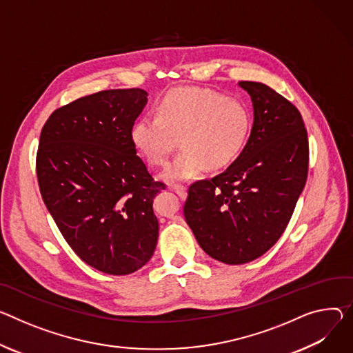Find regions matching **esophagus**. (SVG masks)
<instances>
[{
  "label": "esophagus",
  "instance_id": "1",
  "mask_svg": "<svg viewBox=\"0 0 353 353\" xmlns=\"http://www.w3.org/2000/svg\"><path fill=\"white\" fill-rule=\"evenodd\" d=\"M172 190L174 191V193H176L181 200H185V199H187V188H185L184 185L174 184V185H172Z\"/></svg>",
  "mask_w": 353,
  "mask_h": 353
}]
</instances>
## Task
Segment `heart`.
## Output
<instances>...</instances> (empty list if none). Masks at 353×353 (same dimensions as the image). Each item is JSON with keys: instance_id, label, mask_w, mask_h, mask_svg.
<instances>
[{"instance_id": "1", "label": "heart", "mask_w": 353, "mask_h": 353, "mask_svg": "<svg viewBox=\"0 0 353 353\" xmlns=\"http://www.w3.org/2000/svg\"><path fill=\"white\" fill-rule=\"evenodd\" d=\"M252 128L248 105L201 87H176L160 97L156 115L139 117L130 130L135 150L152 166L163 165L180 137L181 152L162 172L168 183H183L234 163Z\"/></svg>"}]
</instances>
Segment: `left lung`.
<instances>
[{"label": "left lung", "mask_w": 353, "mask_h": 353, "mask_svg": "<svg viewBox=\"0 0 353 353\" xmlns=\"http://www.w3.org/2000/svg\"><path fill=\"white\" fill-rule=\"evenodd\" d=\"M252 100L249 139L225 172L191 184L184 218L212 259L243 265L281 236L305 185L308 139L299 110L263 83L239 81Z\"/></svg>", "instance_id": "1"}]
</instances>
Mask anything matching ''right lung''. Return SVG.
Instances as JSON below:
<instances>
[{"label": "right lung", "instance_id": "add662e5", "mask_svg": "<svg viewBox=\"0 0 353 353\" xmlns=\"http://www.w3.org/2000/svg\"><path fill=\"white\" fill-rule=\"evenodd\" d=\"M148 103L141 88L105 90L56 110L42 128L37 174L43 203L79 258L107 274L145 266L159 222L153 181L130 139Z\"/></svg>", "mask_w": 353, "mask_h": 353}]
</instances>
